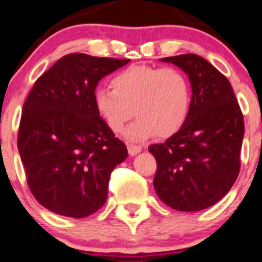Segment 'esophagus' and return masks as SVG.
I'll return each mask as SVG.
<instances>
[{
	"label": "esophagus",
	"mask_w": 262,
	"mask_h": 262,
	"mask_svg": "<svg viewBox=\"0 0 262 262\" xmlns=\"http://www.w3.org/2000/svg\"><path fill=\"white\" fill-rule=\"evenodd\" d=\"M127 149H128L129 156H136L138 153H140L143 148H141L140 145H135V144H128V145H127Z\"/></svg>",
	"instance_id": "1"
}]
</instances>
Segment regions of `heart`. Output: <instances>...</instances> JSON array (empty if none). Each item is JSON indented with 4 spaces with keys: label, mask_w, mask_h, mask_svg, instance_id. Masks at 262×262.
<instances>
[{
    "label": "heart",
    "mask_w": 262,
    "mask_h": 262,
    "mask_svg": "<svg viewBox=\"0 0 262 262\" xmlns=\"http://www.w3.org/2000/svg\"><path fill=\"white\" fill-rule=\"evenodd\" d=\"M111 84L113 90H96L94 104L113 133L122 131L134 113L138 119L126 131L129 140L171 138L188 121L193 90L181 69L133 66L117 73Z\"/></svg>",
    "instance_id": "1"
}]
</instances>
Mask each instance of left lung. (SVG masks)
Instances as JSON below:
<instances>
[{
	"mask_svg": "<svg viewBox=\"0 0 262 262\" xmlns=\"http://www.w3.org/2000/svg\"><path fill=\"white\" fill-rule=\"evenodd\" d=\"M188 74L193 103L183 128L149 146L157 161L154 189L184 212L211 207L231 189L241 170L245 121L230 82L199 55L163 58Z\"/></svg>",
	"mask_w": 262,
	"mask_h": 262,
	"instance_id": "left-lung-1",
	"label": "left lung"
}]
</instances>
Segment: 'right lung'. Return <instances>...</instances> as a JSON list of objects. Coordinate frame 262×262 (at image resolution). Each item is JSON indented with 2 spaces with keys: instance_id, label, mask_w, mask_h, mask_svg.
Returning a JSON list of instances; mask_svg holds the SVG:
<instances>
[{
  "instance_id": "right-lung-1",
  "label": "right lung",
  "mask_w": 262,
  "mask_h": 262,
  "mask_svg": "<svg viewBox=\"0 0 262 262\" xmlns=\"http://www.w3.org/2000/svg\"><path fill=\"white\" fill-rule=\"evenodd\" d=\"M128 61L69 54L32 87L17 149L29 189L47 210L82 219L105 203L112 171L128 153L96 112L94 94L103 77Z\"/></svg>"
}]
</instances>
